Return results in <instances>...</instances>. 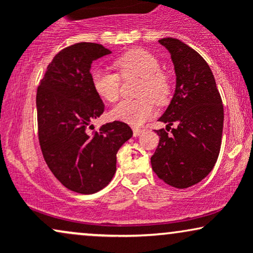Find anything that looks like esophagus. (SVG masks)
Returning a JSON list of instances; mask_svg holds the SVG:
<instances>
[{"instance_id": "obj_1", "label": "esophagus", "mask_w": 253, "mask_h": 253, "mask_svg": "<svg viewBox=\"0 0 253 253\" xmlns=\"http://www.w3.org/2000/svg\"><path fill=\"white\" fill-rule=\"evenodd\" d=\"M145 129H141V128H134L133 129V135L134 136H139L141 134V133H144Z\"/></svg>"}]
</instances>
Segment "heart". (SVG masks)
Here are the masks:
<instances>
[{
	"mask_svg": "<svg viewBox=\"0 0 253 253\" xmlns=\"http://www.w3.org/2000/svg\"><path fill=\"white\" fill-rule=\"evenodd\" d=\"M115 68L123 77H143L138 100H125L118 103L110 112L113 119L132 126H140L152 117L156 103L167 102L170 94L168 77L161 72V63L150 52L135 48L117 58ZM91 83L100 97L108 102H115L120 92V77L118 74L102 69L91 71Z\"/></svg>",
	"mask_w": 253,
	"mask_h": 253,
	"instance_id": "heart-1",
	"label": "heart"
}]
</instances>
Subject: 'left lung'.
Returning <instances> with one entry per match:
<instances>
[{
	"label": "left lung",
	"mask_w": 253,
	"mask_h": 253,
	"mask_svg": "<svg viewBox=\"0 0 253 253\" xmlns=\"http://www.w3.org/2000/svg\"><path fill=\"white\" fill-rule=\"evenodd\" d=\"M171 54L176 75L172 100L158 121L159 144L151 157L157 176L171 187L184 189L201 182L219 157L223 107L210 65L195 50L175 38L158 42Z\"/></svg>",
	"instance_id": "obj_1"
}]
</instances>
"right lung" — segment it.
I'll list each match as a JSON object with an SVG mask.
<instances>
[{
    "instance_id": "obj_1",
    "label": "right lung",
    "mask_w": 253,
    "mask_h": 253,
    "mask_svg": "<svg viewBox=\"0 0 253 253\" xmlns=\"http://www.w3.org/2000/svg\"><path fill=\"white\" fill-rule=\"evenodd\" d=\"M100 43L78 42L54 56L37 91L39 143L46 164L64 187L94 194L112 181L119 149L132 138L127 124L114 121L96 132L92 121L104 104L91 83V64L110 54Z\"/></svg>"
}]
</instances>
